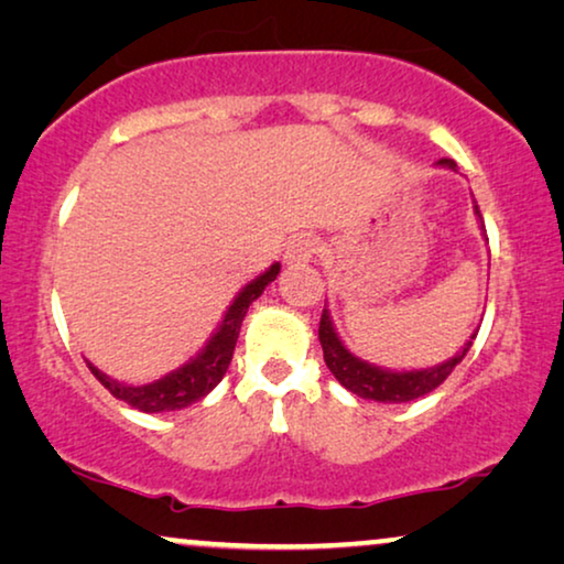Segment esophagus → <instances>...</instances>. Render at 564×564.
<instances>
[{
    "label": "esophagus",
    "mask_w": 564,
    "mask_h": 564,
    "mask_svg": "<svg viewBox=\"0 0 564 564\" xmlns=\"http://www.w3.org/2000/svg\"><path fill=\"white\" fill-rule=\"evenodd\" d=\"M315 253H318V241L313 236H295L288 243V251H284V261L290 267H303L307 261H313Z\"/></svg>",
    "instance_id": "obj_1"
}]
</instances>
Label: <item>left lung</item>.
<instances>
[{
	"mask_svg": "<svg viewBox=\"0 0 564 564\" xmlns=\"http://www.w3.org/2000/svg\"><path fill=\"white\" fill-rule=\"evenodd\" d=\"M436 166L442 169H452L457 172V164L452 159H438ZM475 215L480 220L482 236H485V223L480 215V207L475 203ZM488 241V238H485ZM477 334L469 336V341L462 346V349L454 354L452 359L442 361L436 367H426V369H403V372H395V369H384L377 365H369V361L354 357V354L346 349L341 338H338L334 321H330V313L323 307L321 315V326H318V338L323 346V359H326V367L330 369V375L336 377L338 382L344 384L346 390L354 392V395L365 398V400H377V403H411L415 398L429 395L431 390H436L446 377L452 375V369L465 359V354L473 346V338Z\"/></svg>",
	"mask_w": 564,
	"mask_h": 564,
	"instance_id": "left-lung-1",
	"label": "left lung"
}]
</instances>
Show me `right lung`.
I'll return each mask as SVG.
<instances>
[{"instance_id": "right-lung-1", "label": "right lung", "mask_w": 564, "mask_h": 564, "mask_svg": "<svg viewBox=\"0 0 564 564\" xmlns=\"http://www.w3.org/2000/svg\"><path fill=\"white\" fill-rule=\"evenodd\" d=\"M276 274H280V264L274 261L264 274H259L257 280H251L241 292H238L226 315H223V321L218 323V328H215V334L207 338L203 349H199L187 365H182L180 369H174V372L159 377V380L145 382V384H126V382L112 380L110 375L99 372L91 361H87V367L115 398L122 400V403H128L130 408H135V411L141 413L182 411V408L203 400L207 392L223 380V375L228 372V365L230 359H234L238 330H241L246 311H249L253 300L264 292L267 284L276 280Z\"/></svg>"}]
</instances>
